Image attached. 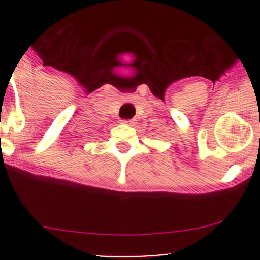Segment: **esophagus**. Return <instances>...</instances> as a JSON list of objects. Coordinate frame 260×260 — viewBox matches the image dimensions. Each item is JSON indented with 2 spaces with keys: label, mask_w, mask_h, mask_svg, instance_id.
I'll use <instances>...</instances> for the list:
<instances>
[{
  "label": "esophagus",
  "mask_w": 260,
  "mask_h": 260,
  "mask_svg": "<svg viewBox=\"0 0 260 260\" xmlns=\"http://www.w3.org/2000/svg\"><path fill=\"white\" fill-rule=\"evenodd\" d=\"M132 122H133V120H131V119H123V120H122L123 124H128V125L132 124Z\"/></svg>",
  "instance_id": "obj_1"
}]
</instances>
